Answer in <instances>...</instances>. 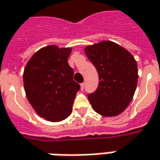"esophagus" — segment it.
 Returning <instances> with one entry per match:
<instances>
[{
	"instance_id": "1",
	"label": "esophagus",
	"mask_w": 160,
	"mask_h": 160,
	"mask_svg": "<svg viewBox=\"0 0 160 160\" xmlns=\"http://www.w3.org/2000/svg\"><path fill=\"white\" fill-rule=\"evenodd\" d=\"M84 88H85V83L83 82V83H81V84H80V88L83 90V89H84Z\"/></svg>"
}]
</instances>
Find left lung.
<instances>
[{
	"mask_svg": "<svg viewBox=\"0 0 160 160\" xmlns=\"http://www.w3.org/2000/svg\"><path fill=\"white\" fill-rule=\"evenodd\" d=\"M95 66L99 84L88 95L95 112L103 117H115L128 107L138 84V65L126 49L111 41H102L85 48Z\"/></svg>",
	"mask_w": 160,
	"mask_h": 160,
	"instance_id": "1",
	"label": "left lung"
}]
</instances>
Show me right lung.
I'll use <instances>...</instances> for the list:
<instances>
[{
  "label": "right lung",
  "instance_id": "right-lung-1",
  "mask_svg": "<svg viewBox=\"0 0 160 160\" xmlns=\"http://www.w3.org/2000/svg\"><path fill=\"white\" fill-rule=\"evenodd\" d=\"M72 48L49 45L40 49L28 61L23 84L29 102L39 117L60 122L71 115L80 86L73 80L67 58Z\"/></svg>",
  "mask_w": 160,
  "mask_h": 160
}]
</instances>
